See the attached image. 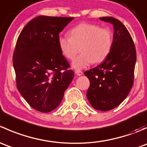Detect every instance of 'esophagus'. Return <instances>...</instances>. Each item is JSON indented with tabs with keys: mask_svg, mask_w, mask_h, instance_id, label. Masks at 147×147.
I'll list each match as a JSON object with an SVG mask.
<instances>
[{
	"mask_svg": "<svg viewBox=\"0 0 147 147\" xmlns=\"http://www.w3.org/2000/svg\"><path fill=\"white\" fill-rule=\"evenodd\" d=\"M75 72L77 75H78V76H80V75H82L83 74V72L80 70H75Z\"/></svg>",
	"mask_w": 147,
	"mask_h": 147,
	"instance_id": "34e87169",
	"label": "esophagus"
}]
</instances>
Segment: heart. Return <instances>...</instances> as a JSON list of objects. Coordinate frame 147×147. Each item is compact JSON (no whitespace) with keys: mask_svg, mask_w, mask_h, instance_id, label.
Masks as SVG:
<instances>
[{"mask_svg":"<svg viewBox=\"0 0 147 147\" xmlns=\"http://www.w3.org/2000/svg\"><path fill=\"white\" fill-rule=\"evenodd\" d=\"M69 37L61 35L58 45L62 54L67 60H73L80 51L81 54L72 62V66L82 69L92 63H100L110 53L113 43V33L107 28L82 23L69 30Z\"/></svg>","mask_w":147,"mask_h":147,"instance_id":"heart-1","label":"heart"}]
</instances>
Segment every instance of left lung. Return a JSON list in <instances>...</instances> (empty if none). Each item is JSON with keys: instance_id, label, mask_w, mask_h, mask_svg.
<instances>
[{"instance_id": "8db88e82", "label": "left lung", "mask_w": 147, "mask_h": 147, "mask_svg": "<svg viewBox=\"0 0 147 147\" xmlns=\"http://www.w3.org/2000/svg\"><path fill=\"white\" fill-rule=\"evenodd\" d=\"M100 19L113 25L112 50L102 64L84 74L90 82L87 100L94 109L105 112L119 106L129 93L137 54L132 38L121 21L112 17Z\"/></svg>"}]
</instances>
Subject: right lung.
Segmentation results:
<instances>
[{"label":"right lung","mask_w":147,"mask_h":147,"mask_svg":"<svg viewBox=\"0 0 147 147\" xmlns=\"http://www.w3.org/2000/svg\"><path fill=\"white\" fill-rule=\"evenodd\" d=\"M73 19L38 16L18 38L13 57L18 90L39 112L57 108L74 78L58 45L59 33Z\"/></svg>","instance_id":"obj_1"}]
</instances>
